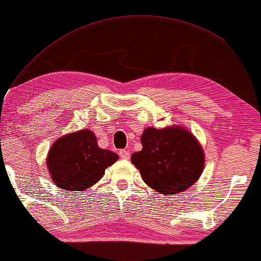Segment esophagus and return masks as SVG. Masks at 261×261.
<instances>
[{
  "label": "esophagus",
  "instance_id": "esophagus-1",
  "mask_svg": "<svg viewBox=\"0 0 261 261\" xmlns=\"http://www.w3.org/2000/svg\"><path fill=\"white\" fill-rule=\"evenodd\" d=\"M119 156H121L122 159H129L130 158V153H129V151H125V150H121L119 151Z\"/></svg>",
  "mask_w": 261,
  "mask_h": 261
}]
</instances>
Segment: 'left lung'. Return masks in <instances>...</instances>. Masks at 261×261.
I'll use <instances>...</instances> for the list:
<instances>
[{"mask_svg":"<svg viewBox=\"0 0 261 261\" xmlns=\"http://www.w3.org/2000/svg\"><path fill=\"white\" fill-rule=\"evenodd\" d=\"M142 151L131 155L144 182L164 195H174L193 186L204 167V153L184 126L146 127Z\"/></svg>","mask_w":261,"mask_h":261,"instance_id":"8db88e82","label":"left lung"}]
</instances>
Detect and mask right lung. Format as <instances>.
<instances>
[{
    "label": "right lung",
    "instance_id": "add662e5",
    "mask_svg": "<svg viewBox=\"0 0 261 261\" xmlns=\"http://www.w3.org/2000/svg\"><path fill=\"white\" fill-rule=\"evenodd\" d=\"M118 155L98 147L94 132L81 130L57 139L49 148L46 165L58 187L81 192L101 180Z\"/></svg>",
    "mask_w": 261,
    "mask_h": 261
}]
</instances>
